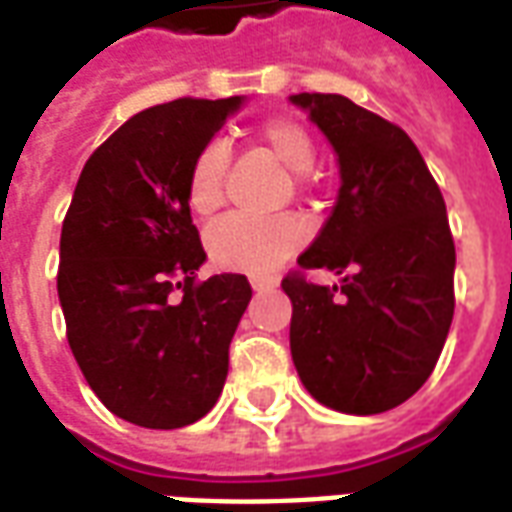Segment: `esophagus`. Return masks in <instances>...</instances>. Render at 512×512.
Here are the masks:
<instances>
[{
  "instance_id": "obj_1",
  "label": "esophagus",
  "mask_w": 512,
  "mask_h": 512,
  "mask_svg": "<svg viewBox=\"0 0 512 512\" xmlns=\"http://www.w3.org/2000/svg\"><path fill=\"white\" fill-rule=\"evenodd\" d=\"M277 285L274 279H252V290H257V293H263V290H271Z\"/></svg>"
}]
</instances>
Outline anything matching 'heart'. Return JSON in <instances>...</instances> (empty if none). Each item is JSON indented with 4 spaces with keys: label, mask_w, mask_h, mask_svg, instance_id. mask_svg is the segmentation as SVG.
Returning <instances> with one entry per match:
<instances>
[{
    "label": "heart",
    "mask_w": 512,
    "mask_h": 512,
    "mask_svg": "<svg viewBox=\"0 0 512 512\" xmlns=\"http://www.w3.org/2000/svg\"><path fill=\"white\" fill-rule=\"evenodd\" d=\"M257 142L293 175H304L315 164V142L307 134V128H301L293 120H268L257 131ZM227 164L230 158L222 145H208L194 158L189 175L191 211L211 213L222 205ZM301 244H304V230L290 216L252 219L233 213L213 222L205 233V246L216 266L255 274V277L274 274Z\"/></svg>",
    "instance_id": "obj_1"
}]
</instances>
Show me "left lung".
Returning <instances> with one entry per match:
<instances>
[{
  "label": "left lung",
  "mask_w": 512,
  "mask_h": 512,
  "mask_svg": "<svg viewBox=\"0 0 512 512\" xmlns=\"http://www.w3.org/2000/svg\"><path fill=\"white\" fill-rule=\"evenodd\" d=\"M290 104L340 164L332 216L299 266L343 274L334 288L282 279L293 365L326 408L381 414L428 381L450 332L455 244L444 197L403 128L345 95L299 93Z\"/></svg>",
  "instance_id": "left-lung-1"
}]
</instances>
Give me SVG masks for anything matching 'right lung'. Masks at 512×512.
I'll return each mask as SVG.
<instances>
[{"label": "right lung", "mask_w": 512, "mask_h": 512, "mask_svg": "<svg viewBox=\"0 0 512 512\" xmlns=\"http://www.w3.org/2000/svg\"><path fill=\"white\" fill-rule=\"evenodd\" d=\"M244 101L178 98L126 120L87 158L62 222L68 343L98 400L139 428L191 425L222 395L252 288L244 274L194 282L189 175Z\"/></svg>", "instance_id": "obj_1"}]
</instances>
